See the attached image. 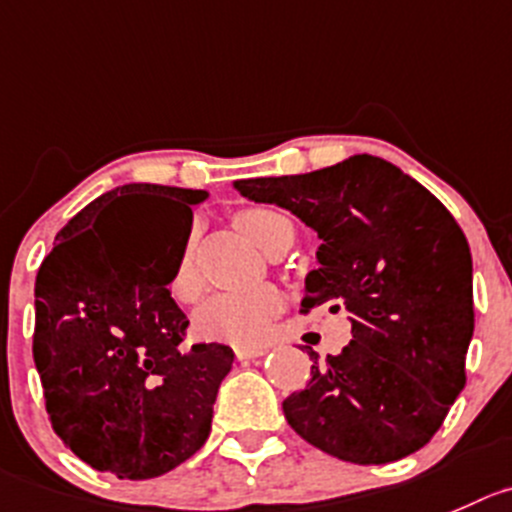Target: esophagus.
<instances>
[{
    "label": "esophagus",
    "instance_id": "obj_1",
    "mask_svg": "<svg viewBox=\"0 0 512 512\" xmlns=\"http://www.w3.org/2000/svg\"><path fill=\"white\" fill-rule=\"evenodd\" d=\"M233 352H236L238 362H246V359L264 357L266 349H264V347H236V349H233Z\"/></svg>",
    "mask_w": 512,
    "mask_h": 512
}]
</instances>
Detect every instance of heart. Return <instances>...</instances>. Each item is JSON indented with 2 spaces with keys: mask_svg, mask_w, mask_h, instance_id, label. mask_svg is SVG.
Returning a JSON list of instances; mask_svg holds the SVG:
<instances>
[{
  "mask_svg": "<svg viewBox=\"0 0 512 512\" xmlns=\"http://www.w3.org/2000/svg\"><path fill=\"white\" fill-rule=\"evenodd\" d=\"M238 228L264 251H269L281 236L296 233L289 216L274 208H243L236 216ZM168 291L180 304H191L201 294V279L193 266V231L175 259ZM281 311V294L274 286H256L246 291H221L203 301L193 314V329L198 337L211 342L256 347L269 337L271 321Z\"/></svg>",
  "mask_w": 512,
  "mask_h": 512,
  "instance_id": "heart-1",
  "label": "heart"
}]
</instances>
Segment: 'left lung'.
<instances>
[{"label":"left lung","mask_w":512,"mask_h":512,"mask_svg":"<svg viewBox=\"0 0 512 512\" xmlns=\"http://www.w3.org/2000/svg\"><path fill=\"white\" fill-rule=\"evenodd\" d=\"M233 188L314 228L321 246L301 306L332 304L352 324L339 354L319 362L309 347V384L284 399L291 430L357 465L425 447L465 387L475 329L470 246L450 211L397 165L367 153Z\"/></svg>","instance_id":"1"}]
</instances>
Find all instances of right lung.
Wrapping results in <instances>:
<instances>
[{"mask_svg": "<svg viewBox=\"0 0 512 512\" xmlns=\"http://www.w3.org/2000/svg\"><path fill=\"white\" fill-rule=\"evenodd\" d=\"M206 191L128 183L82 208L34 281V364L47 415L67 447L100 472L148 480L196 455L231 372L226 344L183 347L188 316L168 291ZM143 202L155 227L117 221ZM161 248H157V236Z\"/></svg>", "mask_w": 512, "mask_h": 512, "instance_id": "1", "label": "right lung"}]
</instances>
